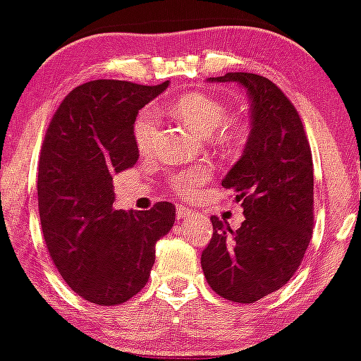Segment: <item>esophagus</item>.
<instances>
[{"instance_id":"34e87169","label":"esophagus","mask_w":361,"mask_h":361,"mask_svg":"<svg viewBox=\"0 0 361 361\" xmlns=\"http://www.w3.org/2000/svg\"><path fill=\"white\" fill-rule=\"evenodd\" d=\"M193 210L188 209V207H183V205H176V217L180 219V221H185V219H190L193 217Z\"/></svg>"}]
</instances>
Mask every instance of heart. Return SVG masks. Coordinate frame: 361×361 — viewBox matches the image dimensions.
I'll list each match as a JSON object with an SVG mask.
<instances>
[{"mask_svg":"<svg viewBox=\"0 0 361 361\" xmlns=\"http://www.w3.org/2000/svg\"><path fill=\"white\" fill-rule=\"evenodd\" d=\"M171 111L181 122L202 135H209L217 130V140L233 146L238 142V132L233 127L226 126L227 106L217 98L205 93H188L173 102ZM157 130V114L152 109L142 110L134 120V142L140 152H147L152 147ZM214 176V166L207 161L192 164L173 171L168 176V185L178 197H193L200 192L205 183Z\"/></svg>","mask_w":361,"mask_h":361,"instance_id":"obj_1","label":"heart"}]
</instances>
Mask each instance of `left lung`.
Here are the masks:
<instances>
[{"instance_id":"8db88e82","label":"left lung","mask_w":361,"mask_h":361,"mask_svg":"<svg viewBox=\"0 0 361 361\" xmlns=\"http://www.w3.org/2000/svg\"><path fill=\"white\" fill-rule=\"evenodd\" d=\"M209 81L239 82L251 103L243 157L222 186L244 209L238 231L212 215L214 233L202 270L215 293L252 304L283 287L299 270L314 229L312 152L293 103L275 82L252 73Z\"/></svg>"}]
</instances>
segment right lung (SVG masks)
I'll list each match as a JSON object with an SVG mask.
<instances>
[{"instance_id": "1", "label": "right lung", "mask_w": 361, "mask_h": 361, "mask_svg": "<svg viewBox=\"0 0 361 361\" xmlns=\"http://www.w3.org/2000/svg\"><path fill=\"white\" fill-rule=\"evenodd\" d=\"M166 86L85 82L61 102L45 132L37 180L44 241L66 283L93 304H123L140 292L157 239L175 224L169 202L140 212L114 209V175L139 159L134 120Z\"/></svg>"}]
</instances>
